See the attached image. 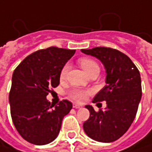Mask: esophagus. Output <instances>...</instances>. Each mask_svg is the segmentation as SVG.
<instances>
[{"label": "esophagus", "instance_id": "1", "mask_svg": "<svg viewBox=\"0 0 152 152\" xmlns=\"http://www.w3.org/2000/svg\"><path fill=\"white\" fill-rule=\"evenodd\" d=\"M73 107L76 108V109H78V108H81L82 106L81 105H78V104H73Z\"/></svg>", "mask_w": 152, "mask_h": 152}]
</instances>
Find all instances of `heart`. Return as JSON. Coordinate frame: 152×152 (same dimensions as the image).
I'll use <instances>...</instances> for the list:
<instances>
[{
    "instance_id": "obj_1",
    "label": "heart",
    "mask_w": 152,
    "mask_h": 152,
    "mask_svg": "<svg viewBox=\"0 0 152 152\" xmlns=\"http://www.w3.org/2000/svg\"><path fill=\"white\" fill-rule=\"evenodd\" d=\"M78 63L81 66V68L87 74L91 69L99 68V65L97 64V62L94 61L91 59H89V58H81V59H79ZM68 69H69V66L68 65L63 66V68L61 69V73H60V78L61 79H64L65 78V76L67 75V72H68ZM89 93H90V91H84V90H82V89H73V90H71L69 92V97L72 99L76 100V101H79V102H82V101L85 100V99H86V97H87V95Z\"/></svg>"
}]
</instances>
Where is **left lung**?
<instances>
[{
    "instance_id": "left-lung-1",
    "label": "left lung",
    "mask_w": 152,
    "mask_h": 152,
    "mask_svg": "<svg viewBox=\"0 0 152 152\" xmlns=\"http://www.w3.org/2000/svg\"><path fill=\"white\" fill-rule=\"evenodd\" d=\"M83 53L98 58L106 69V85L94 97L92 102L106 101L105 110L96 112L91 106L83 130L91 139L111 142L122 137L131 126L142 98L139 70L123 53L110 47L82 49Z\"/></svg>"
}]
</instances>
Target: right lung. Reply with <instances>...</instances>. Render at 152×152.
Returning <instances> with one entry per match:
<instances>
[{
  "label": "right lung",
  "mask_w": 152,
  "mask_h": 152,
  "mask_svg": "<svg viewBox=\"0 0 152 152\" xmlns=\"http://www.w3.org/2000/svg\"><path fill=\"white\" fill-rule=\"evenodd\" d=\"M76 50L51 46L28 55L15 69L10 91V113L16 130L27 142L44 145L59 135L72 103L53 106L46 96L60 83V73Z\"/></svg>",
  "instance_id": "add662e5"
}]
</instances>
